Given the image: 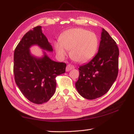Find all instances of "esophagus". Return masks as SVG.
Instances as JSON below:
<instances>
[{
    "label": "esophagus",
    "mask_w": 134,
    "mask_h": 134,
    "mask_svg": "<svg viewBox=\"0 0 134 134\" xmlns=\"http://www.w3.org/2000/svg\"><path fill=\"white\" fill-rule=\"evenodd\" d=\"M73 69H74V65H71V64H68L66 67V69H65V70H66V71H69L70 70H71Z\"/></svg>",
    "instance_id": "1"
}]
</instances>
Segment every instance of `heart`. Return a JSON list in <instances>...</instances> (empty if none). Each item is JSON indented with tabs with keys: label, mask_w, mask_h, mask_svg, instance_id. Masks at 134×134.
Segmentation results:
<instances>
[{
	"label": "heart",
	"mask_w": 134,
	"mask_h": 134,
	"mask_svg": "<svg viewBox=\"0 0 134 134\" xmlns=\"http://www.w3.org/2000/svg\"><path fill=\"white\" fill-rule=\"evenodd\" d=\"M98 39L94 33L81 28L71 29L63 32L60 42L55 44L57 54L64 57L67 51L70 50V56L79 63H85L96 54L98 48Z\"/></svg>",
	"instance_id": "obj_1"
}]
</instances>
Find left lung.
<instances>
[{
  "label": "left lung",
  "instance_id": "8db88e82",
  "mask_svg": "<svg viewBox=\"0 0 134 134\" xmlns=\"http://www.w3.org/2000/svg\"><path fill=\"white\" fill-rule=\"evenodd\" d=\"M98 53L91 61L79 68L75 83L79 93L92 100L105 94L116 80L118 73L119 49L116 42L102 29Z\"/></svg>",
  "mask_w": 134,
  "mask_h": 134
}]
</instances>
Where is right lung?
<instances>
[{
	"instance_id": "right-lung-1",
	"label": "right lung",
	"mask_w": 134,
	"mask_h": 134,
	"mask_svg": "<svg viewBox=\"0 0 134 134\" xmlns=\"http://www.w3.org/2000/svg\"><path fill=\"white\" fill-rule=\"evenodd\" d=\"M37 45L44 51L41 58L30 53V47ZM46 51L53 49L42 33V27L36 26L26 33L14 52L13 73L16 84L22 94L35 104L48 102L55 92V77L64 73L66 64L52 60Z\"/></svg>"
}]
</instances>
